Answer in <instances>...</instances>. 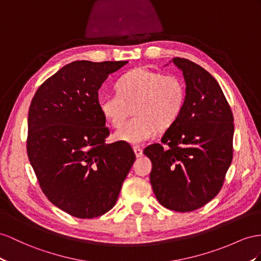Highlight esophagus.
Returning a JSON list of instances; mask_svg holds the SVG:
<instances>
[{
  "label": "esophagus",
  "instance_id": "obj_1",
  "mask_svg": "<svg viewBox=\"0 0 261 261\" xmlns=\"http://www.w3.org/2000/svg\"><path fill=\"white\" fill-rule=\"evenodd\" d=\"M133 151H135L137 158H141L143 155V150L140 146H133Z\"/></svg>",
  "mask_w": 261,
  "mask_h": 261
}]
</instances>
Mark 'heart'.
I'll use <instances>...</instances> for the list:
<instances>
[{
    "instance_id": "heart-1",
    "label": "heart",
    "mask_w": 261,
    "mask_h": 261,
    "mask_svg": "<svg viewBox=\"0 0 261 261\" xmlns=\"http://www.w3.org/2000/svg\"><path fill=\"white\" fill-rule=\"evenodd\" d=\"M116 88L118 93H101L98 97V109L112 126L119 128L133 107L136 117L115 133L119 141L130 144L155 137L160 125H172L185 106L184 80L174 73L135 68L118 80Z\"/></svg>"
}]
</instances>
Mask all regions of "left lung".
I'll list each match as a JSON object with an SVG mask.
<instances>
[{
	"label": "left lung",
	"mask_w": 261,
	"mask_h": 261,
	"mask_svg": "<svg viewBox=\"0 0 261 261\" xmlns=\"http://www.w3.org/2000/svg\"><path fill=\"white\" fill-rule=\"evenodd\" d=\"M186 84L184 109L162 137L146 146L150 181L162 206L192 212L222 189L232 160L233 116L217 80L189 59H172Z\"/></svg>",
	"instance_id": "8db88e82"
}]
</instances>
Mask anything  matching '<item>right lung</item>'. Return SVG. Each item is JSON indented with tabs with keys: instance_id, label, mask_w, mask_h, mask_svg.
<instances>
[{
	"instance_id": "add662e5",
	"label": "right lung",
	"mask_w": 261,
	"mask_h": 261,
	"mask_svg": "<svg viewBox=\"0 0 261 261\" xmlns=\"http://www.w3.org/2000/svg\"><path fill=\"white\" fill-rule=\"evenodd\" d=\"M128 62L76 61L39 86L29 111L28 155L39 186L58 208L78 218L115 206L136 160L131 145L107 144L98 90Z\"/></svg>"
}]
</instances>
